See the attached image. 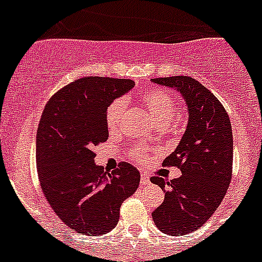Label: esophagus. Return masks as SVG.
Returning <instances> with one entry per match:
<instances>
[{
	"mask_svg": "<svg viewBox=\"0 0 262 262\" xmlns=\"http://www.w3.org/2000/svg\"><path fill=\"white\" fill-rule=\"evenodd\" d=\"M140 184H142L143 186L151 184V181H149V177H148L145 173H142V176H140Z\"/></svg>",
	"mask_w": 262,
	"mask_h": 262,
	"instance_id": "obj_1",
	"label": "esophagus"
}]
</instances>
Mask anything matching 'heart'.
<instances>
[{"label":"heart","mask_w":262,"mask_h":262,"mask_svg":"<svg viewBox=\"0 0 262 262\" xmlns=\"http://www.w3.org/2000/svg\"><path fill=\"white\" fill-rule=\"evenodd\" d=\"M142 102L151 114L156 123L166 126L170 123L176 111V103L172 96L160 89L148 90L142 97ZM126 114V102L124 99H115L110 103L106 111V126L110 133H118L123 123Z\"/></svg>","instance_id":"b5f03b06"}]
</instances>
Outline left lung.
<instances>
[{"label":"left lung","mask_w":262,"mask_h":262,"mask_svg":"<svg viewBox=\"0 0 262 262\" xmlns=\"http://www.w3.org/2000/svg\"><path fill=\"white\" fill-rule=\"evenodd\" d=\"M152 82L177 90L187 107V126L176 151L164 166H177L182 176L166 181L151 178L165 193L152 212L155 224L166 235H187L214 214L232 177L233 139L223 105L201 82L187 76L152 78Z\"/></svg>","instance_id":"8db88e82"}]
</instances>
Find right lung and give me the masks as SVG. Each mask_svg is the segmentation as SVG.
<instances>
[{
  "mask_svg": "<svg viewBox=\"0 0 262 262\" xmlns=\"http://www.w3.org/2000/svg\"><path fill=\"white\" fill-rule=\"evenodd\" d=\"M135 86L133 80L84 77L53 94L36 133V168L41 190L69 228L86 236L114 230L124 200L140 173L120 163L110 173L94 163L93 148L108 138L106 111Z\"/></svg>",
  "mask_w": 262,
  "mask_h": 262,
  "instance_id": "obj_1",
  "label": "right lung"
}]
</instances>
